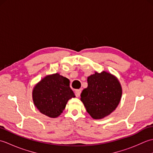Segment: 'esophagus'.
I'll list each match as a JSON object with an SVG mask.
<instances>
[{
    "label": "esophagus",
    "instance_id": "esophagus-1",
    "mask_svg": "<svg viewBox=\"0 0 153 153\" xmlns=\"http://www.w3.org/2000/svg\"><path fill=\"white\" fill-rule=\"evenodd\" d=\"M81 93H82V91L81 89H76L75 91V94H76V97H79L81 95Z\"/></svg>",
    "mask_w": 153,
    "mask_h": 153
}]
</instances>
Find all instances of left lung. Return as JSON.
Returning a JSON list of instances; mask_svg holds the SVG:
<instances>
[{"mask_svg":"<svg viewBox=\"0 0 153 153\" xmlns=\"http://www.w3.org/2000/svg\"><path fill=\"white\" fill-rule=\"evenodd\" d=\"M88 86L81 94V100L87 112L94 119L109 115L118 106L122 97V87L114 76L102 71L87 77Z\"/></svg>","mask_w":153,"mask_h":153,"instance_id":"1","label":"left lung"}]
</instances>
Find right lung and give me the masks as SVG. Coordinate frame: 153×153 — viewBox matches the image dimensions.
I'll return each instance as SVG.
<instances>
[{"label":"right lung","mask_w":153,"mask_h":153,"mask_svg":"<svg viewBox=\"0 0 153 153\" xmlns=\"http://www.w3.org/2000/svg\"><path fill=\"white\" fill-rule=\"evenodd\" d=\"M75 97L66 77L55 74L47 76L35 86L33 100L35 106L43 114L56 118L62 113L68 100Z\"/></svg>","instance_id":"right-lung-1"}]
</instances>
